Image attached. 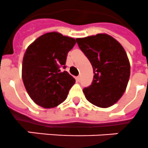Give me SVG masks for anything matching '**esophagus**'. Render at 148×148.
Returning <instances> with one entry per match:
<instances>
[{
  "label": "esophagus",
  "instance_id": "1",
  "mask_svg": "<svg viewBox=\"0 0 148 148\" xmlns=\"http://www.w3.org/2000/svg\"><path fill=\"white\" fill-rule=\"evenodd\" d=\"M76 80H77L78 82H80V76L77 77H76Z\"/></svg>",
  "mask_w": 148,
  "mask_h": 148
}]
</instances>
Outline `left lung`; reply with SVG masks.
Listing matches in <instances>:
<instances>
[{
    "label": "left lung",
    "mask_w": 148,
    "mask_h": 148,
    "mask_svg": "<svg viewBox=\"0 0 148 148\" xmlns=\"http://www.w3.org/2000/svg\"><path fill=\"white\" fill-rule=\"evenodd\" d=\"M76 41L92 64L94 74L91 85L83 90L86 99L99 107L111 106L122 97L130 77V64L125 49L106 34Z\"/></svg>",
    "instance_id": "1"
}]
</instances>
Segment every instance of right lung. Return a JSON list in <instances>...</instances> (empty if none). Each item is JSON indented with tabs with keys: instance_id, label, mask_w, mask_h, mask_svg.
<instances>
[{
	"instance_id": "right-lung-1",
	"label": "right lung",
	"mask_w": 148,
	"mask_h": 148,
	"mask_svg": "<svg viewBox=\"0 0 148 148\" xmlns=\"http://www.w3.org/2000/svg\"><path fill=\"white\" fill-rule=\"evenodd\" d=\"M75 39L58 32L39 37L27 48L23 60L22 77L31 99L43 108H53L64 102L74 79L66 71L68 51Z\"/></svg>"
}]
</instances>
